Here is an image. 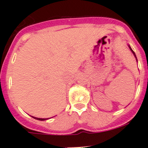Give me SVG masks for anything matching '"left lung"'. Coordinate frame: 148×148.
Here are the masks:
<instances>
[{"label":"left lung","instance_id":"left-lung-1","mask_svg":"<svg viewBox=\"0 0 148 148\" xmlns=\"http://www.w3.org/2000/svg\"><path fill=\"white\" fill-rule=\"evenodd\" d=\"M128 47H129V48H130V51H131L132 53H133V56H135V58H136V61H138V60H137V58H136V54H135V53H134V52H133V49H131V47H130V45H129V44H128Z\"/></svg>","mask_w":148,"mask_h":148}]
</instances>
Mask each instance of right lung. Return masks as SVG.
I'll return each instance as SVG.
<instances>
[{
	"mask_svg": "<svg viewBox=\"0 0 148 148\" xmlns=\"http://www.w3.org/2000/svg\"><path fill=\"white\" fill-rule=\"evenodd\" d=\"M32 118L35 119H37V120H39V121H45V120L48 119H40V118H36V117H34V116H32Z\"/></svg>",
	"mask_w": 148,
	"mask_h": 148,
	"instance_id": "add662e5",
	"label": "right lung"
}]
</instances>
